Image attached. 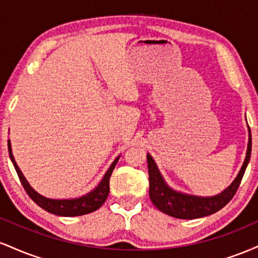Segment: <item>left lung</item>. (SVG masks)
I'll return each mask as SVG.
<instances>
[{"label":"left lung","instance_id":"1","mask_svg":"<svg viewBox=\"0 0 258 258\" xmlns=\"http://www.w3.org/2000/svg\"><path fill=\"white\" fill-rule=\"evenodd\" d=\"M248 132H250V128H248ZM248 136H250V138H248L246 158H245V161L242 164L238 177L226 190L222 191L220 195L211 198L193 197V195H185L172 190L164 182L158 167H156L155 161L148 154L147 160L148 171H149V197L152 199V203L164 214L176 218H182V220H193V218L205 217V216L217 212L218 210L226 206L232 200V198L238 190L239 185H240L242 176H244L251 156V144H252L251 133Z\"/></svg>","mask_w":258,"mask_h":258}]
</instances>
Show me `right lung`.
Instances as JSON below:
<instances>
[{"instance_id": "obj_1", "label": "right lung", "mask_w": 258, "mask_h": 258, "mask_svg": "<svg viewBox=\"0 0 258 258\" xmlns=\"http://www.w3.org/2000/svg\"><path fill=\"white\" fill-rule=\"evenodd\" d=\"M8 152H10V158L13 162L14 168H16L18 177H19L20 182H22L23 186H24L25 191L28 193L29 197L34 200V203H36L38 206L42 207L43 210H46L47 212L57 216H65V217H73V216H82L86 214H91V212L98 210L103 204L105 203L106 198H108L109 191H110V186H109V179L114 171L115 165L117 164V160L119 158L115 159V161L112 162L111 166L109 167V170L106 171L104 178L102 179V182L99 183V185L97 186L94 190H92L91 193H88L85 197L79 198V199H72V200H53V199H47V198L42 197L34 189L29 185V183L26 182V179L23 176L22 171L18 167L16 160L13 158V154H12V148L11 143L8 141Z\"/></svg>"}]
</instances>
